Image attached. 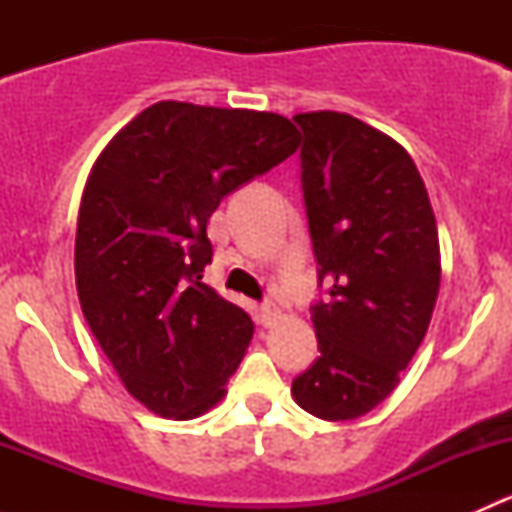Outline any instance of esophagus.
I'll list each match as a JSON object with an SVG mask.
<instances>
[{
    "mask_svg": "<svg viewBox=\"0 0 512 512\" xmlns=\"http://www.w3.org/2000/svg\"><path fill=\"white\" fill-rule=\"evenodd\" d=\"M277 314H280V309H277L272 302L260 304V322L265 324V327H270V324H275Z\"/></svg>",
    "mask_w": 512,
    "mask_h": 512,
    "instance_id": "1",
    "label": "esophagus"
}]
</instances>
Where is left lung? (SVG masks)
Here are the masks:
<instances>
[{"label": "left lung", "instance_id": "obj_1", "mask_svg": "<svg viewBox=\"0 0 512 512\" xmlns=\"http://www.w3.org/2000/svg\"><path fill=\"white\" fill-rule=\"evenodd\" d=\"M302 193L319 285V356L292 381L307 414L352 421L399 384L441 287L436 215L404 146L339 111L297 113Z\"/></svg>", "mask_w": 512, "mask_h": 512}]
</instances>
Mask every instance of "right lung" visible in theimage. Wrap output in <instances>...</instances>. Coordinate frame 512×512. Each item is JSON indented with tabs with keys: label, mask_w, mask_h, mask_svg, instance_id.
I'll return each instance as SVG.
<instances>
[{
	"label": "right lung",
	"mask_w": 512,
	"mask_h": 512,
	"mask_svg": "<svg viewBox=\"0 0 512 512\" xmlns=\"http://www.w3.org/2000/svg\"><path fill=\"white\" fill-rule=\"evenodd\" d=\"M299 148L280 113L158 101L111 138L76 227L81 309L128 394L188 421L213 409L255 324L203 282L220 200Z\"/></svg>",
	"instance_id": "right-lung-1"
}]
</instances>
